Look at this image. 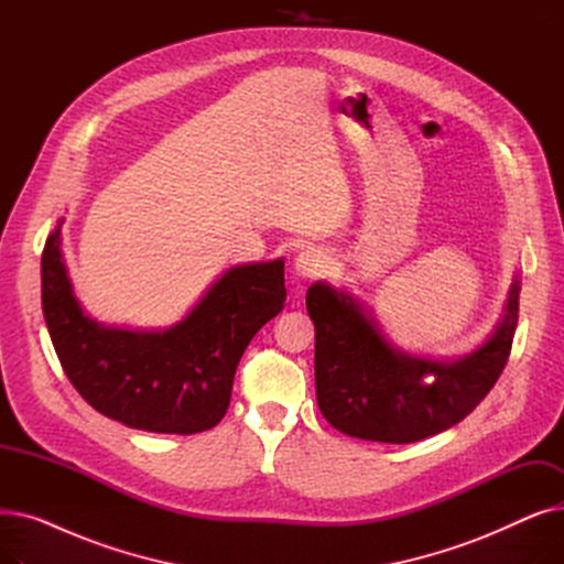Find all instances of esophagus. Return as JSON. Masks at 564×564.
<instances>
[{
  "mask_svg": "<svg viewBox=\"0 0 564 564\" xmlns=\"http://www.w3.org/2000/svg\"><path fill=\"white\" fill-rule=\"evenodd\" d=\"M327 267H329V258L317 247H308L294 258V272H297V276L302 279H317L327 272Z\"/></svg>",
  "mask_w": 564,
  "mask_h": 564,
  "instance_id": "34e87169",
  "label": "esophagus"
}]
</instances>
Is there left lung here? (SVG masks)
Masks as SVG:
<instances>
[{
  "mask_svg": "<svg viewBox=\"0 0 564 564\" xmlns=\"http://www.w3.org/2000/svg\"><path fill=\"white\" fill-rule=\"evenodd\" d=\"M519 279L494 336L468 357L436 364L393 349L349 294L308 288L315 324V393L322 416L343 434L413 443L464 421L506 368L519 319Z\"/></svg>",
  "mask_w": 564,
  "mask_h": 564,
  "instance_id": "8db88e82",
  "label": "left lung"
}]
</instances>
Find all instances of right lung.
I'll use <instances>...</instances> for the list:
<instances>
[{
	"mask_svg": "<svg viewBox=\"0 0 564 564\" xmlns=\"http://www.w3.org/2000/svg\"><path fill=\"white\" fill-rule=\"evenodd\" d=\"M58 235L62 221L43 249V315L77 393L102 416L134 430H213L230 404L235 370L247 345L285 304L283 260L232 267L166 332H126L84 315Z\"/></svg>",
	"mask_w": 564,
	"mask_h": 564,
	"instance_id": "1",
	"label": "right lung"
}]
</instances>
